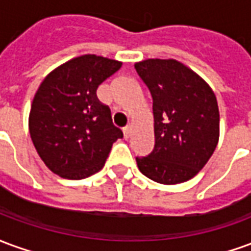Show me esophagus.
I'll return each instance as SVG.
<instances>
[{"label": "esophagus", "mask_w": 251, "mask_h": 251, "mask_svg": "<svg viewBox=\"0 0 251 251\" xmlns=\"http://www.w3.org/2000/svg\"><path fill=\"white\" fill-rule=\"evenodd\" d=\"M124 137H125L126 140L130 137V126H126V127H124Z\"/></svg>", "instance_id": "1"}]
</instances>
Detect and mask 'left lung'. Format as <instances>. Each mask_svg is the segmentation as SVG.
Wrapping results in <instances>:
<instances>
[{"instance_id": "left-lung-1", "label": "left lung", "mask_w": 251, "mask_h": 251, "mask_svg": "<svg viewBox=\"0 0 251 251\" xmlns=\"http://www.w3.org/2000/svg\"><path fill=\"white\" fill-rule=\"evenodd\" d=\"M134 68L151 91L154 117V148L136 157L138 169L156 183H184L199 174L219 140L215 94L174 59H148Z\"/></svg>"}]
</instances>
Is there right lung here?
Masks as SVG:
<instances>
[{"label": "right lung", "instance_id": "right-lung-1", "mask_svg": "<svg viewBox=\"0 0 251 251\" xmlns=\"http://www.w3.org/2000/svg\"><path fill=\"white\" fill-rule=\"evenodd\" d=\"M122 63L83 55L50 72L36 93L29 133L41 160L60 177L80 180L103 168L122 131L113 125L109 106L97 88Z\"/></svg>", "mask_w": 251, "mask_h": 251}]
</instances>
